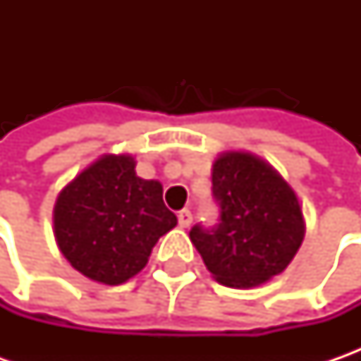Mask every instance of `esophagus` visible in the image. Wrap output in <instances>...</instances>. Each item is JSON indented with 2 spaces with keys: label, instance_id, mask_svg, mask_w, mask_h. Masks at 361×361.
Listing matches in <instances>:
<instances>
[{
  "label": "esophagus",
  "instance_id": "obj_1",
  "mask_svg": "<svg viewBox=\"0 0 361 361\" xmlns=\"http://www.w3.org/2000/svg\"><path fill=\"white\" fill-rule=\"evenodd\" d=\"M190 223H192V213H190L188 209H183V211H178V225H180L183 229H187Z\"/></svg>",
  "mask_w": 361,
  "mask_h": 361
}]
</instances>
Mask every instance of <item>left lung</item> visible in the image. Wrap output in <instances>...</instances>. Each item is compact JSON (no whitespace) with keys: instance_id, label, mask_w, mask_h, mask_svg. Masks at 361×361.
<instances>
[{"instance_id":"left-lung-1","label":"left lung","mask_w":361,"mask_h":361,"mask_svg":"<svg viewBox=\"0 0 361 361\" xmlns=\"http://www.w3.org/2000/svg\"><path fill=\"white\" fill-rule=\"evenodd\" d=\"M219 223L195 225L190 241L207 269L227 287H257L283 273L305 235L295 190L251 152H223L213 162Z\"/></svg>"}]
</instances>
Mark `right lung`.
I'll use <instances>...</instances> for the list:
<instances>
[{"label": "right lung", "instance_id": "1", "mask_svg": "<svg viewBox=\"0 0 361 361\" xmlns=\"http://www.w3.org/2000/svg\"><path fill=\"white\" fill-rule=\"evenodd\" d=\"M130 154H104L58 195L54 235L70 265L92 281L120 285L145 269L176 225L159 180L136 176Z\"/></svg>", "mask_w": 361, "mask_h": 361}]
</instances>
